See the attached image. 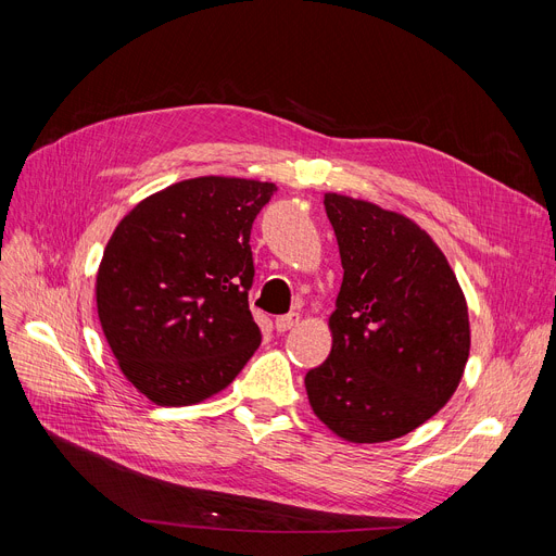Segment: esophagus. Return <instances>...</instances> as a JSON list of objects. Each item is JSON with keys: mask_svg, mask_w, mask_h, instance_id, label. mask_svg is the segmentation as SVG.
Here are the masks:
<instances>
[{"mask_svg": "<svg viewBox=\"0 0 556 556\" xmlns=\"http://www.w3.org/2000/svg\"><path fill=\"white\" fill-rule=\"evenodd\" d=\"M299 321H301V314L299 312L282 314V316H278V319H276V330L278 332H287V330H292Z\"/></svg>", "mask_w": 556, "mask_h": 556, "instance_id": "esophagus-1", "label": "esophagus"}]
</instances>
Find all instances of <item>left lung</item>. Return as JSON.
I'll return each mask as SVG.
<instances>
[{
  "instance_id": "8db88e82",
  "label": "left lung",
  "mask_w": 556,
  "mask_h": 556,
  "mask_svg": "<svg viewBox=\"0 0 556 556\" xmlns=\"http://www.w3.org/2000/svg\"><path fill=\"white\" fill-rule=\"evenodd\" d=\"M343 280L330 316L332 351L305 376L307 399L346 441L399 439L455 393L470 351L455 271L412 219L326 194Z\"/></svg>"
}]
</instances>
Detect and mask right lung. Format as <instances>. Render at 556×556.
Returning <instances> with one entry per match:
<instances>
[{"mask_svg":"<svg viewBox=\"0 0 556 556\" xmlns=\"http://www.w3.org/2000/svg\"><path fill=\"white\" fill-rule=\"evenodd\" d=\"M274 182L203 176L140 201L97 274L99 321L122 374L155 405L228 387L260 346L251 228Z\"/></svg>","mask_w":556,"mask_h":556,"instance_id":"obj_1","label":"right lung"}]
</instances>
